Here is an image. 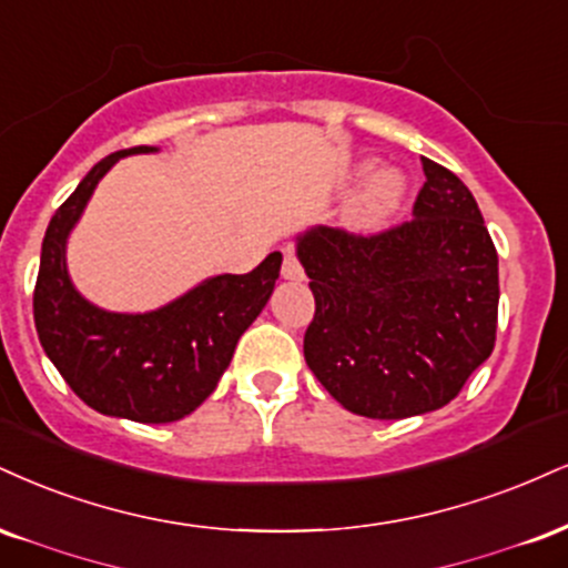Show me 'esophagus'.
I'll return each instance as SVG.
<instances>
[{
	"label": "esophagus",
	"instance_id": "esophagus-1",
	"mask_svg": "<svg viewBox=\"0 0 568 568\" xmlns=\"http://www.w3.org/2000/svg\"><path fill=\"white\" fill-rule=\"evenodd\" d=\"M283 277L285 280H304V266L291 248L283 254Z\"/></svg>",
	"mask_w": 568,
	"mask_h": 568
}]
</instances>
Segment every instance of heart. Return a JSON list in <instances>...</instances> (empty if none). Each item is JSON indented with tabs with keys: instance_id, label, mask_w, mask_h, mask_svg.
Here are the masks:
<instances>
[{
	"instance_id": "b5f03b06",
	"label": "heart",
	"mask_w": 568,
	"mask_h": 568,
	"mask_svg": "<svg viewBox=\"0 0 568 568\" xmlns=\"http://www.w3.org/2000/svg\"><path fill=\"white\" fill-rule=\"evenodd\" d=\"M402 193H405V176L394 172V169H381L367 180L357 201H354L352 219L357 224L381 222L388 211H394Z\"/></svg>"
}]
</instances>
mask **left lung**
<instances>
[{
	"label": "left lung",
	"instance_id": "1",
	"mask_svg": "<svg viewBox=\"0 0 568 568\" xmlns=\"http://www.w3.org/2000/svg\"><path fill=\"white\" fill-rule=\"evenodd\" d=\"M413 219L298 237L314 317L304 359L333 399L378 420L453 402L495 349L497 251L470 190L423 159Z\"/></svg>",
	"mask_w": 568,
	"mask_h": 568
}]
</instances>
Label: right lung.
Returning <instances> with one entry per match:
<instances>
[{
  "label": "right lung",
  "instance_id": "add662e5",
  "mask_svg": "<svg viewBox=\"0 0 568 568\" xmlns=\"http://www.w3.org/2000/svg\"><path fill=\"white\" fill-rule=\"evenodd\" d=\"M153 150H115L54 211L33 288V323L47 357L81 402L113 418L172 423L214 392L237 338L270 302L283 256L275 251L248 275L211 277L148 314L102 312L81 298L65 270L68 232L115 161Z\"/></svg>",
  "mask_w": 568,
  "mask_h": 568
}]
</instances>
